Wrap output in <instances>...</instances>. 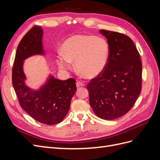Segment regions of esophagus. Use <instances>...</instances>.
I'll use <instances>...</instances> for the list:
<instances>
[{
  "label": "esophagus",
  "mask_w": 160,
  "mask_h": 160,
  "mask_svg": "<svg viewBox=\"0 0 160 160\" xmlns=\"http://www.w3.org/2000/svg\"><path fill=\"white\" fill-rule=\"evenodd\" d=\"M85 85V83H83V82H81V81H77V83H76V86H77V88H81V87H83Z\"/></svg>",
  "instance_id": "obj_1"
}]
</instances>
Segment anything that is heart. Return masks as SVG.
<instances>
[{"mask_svg":"<svg viewBox=\"0 0 160 160\" xmlns=\"http://www.w3.org/2000/svg\"><path fill=\"white\" fill-rule=\"evenodd\" d=\"M62 51L57 57L61 68L68 69L71 62H75L77 71L81 75L93 78L100 75L108 64L109 45L102 37L77 35L64 42Z\"/></svg>","mask_w":160,"mask_h":160,"instance_id":"heart-1","label":"heart"}]
</instances>
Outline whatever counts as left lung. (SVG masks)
Returning <instances> with one entry per match:
<instances>
[{
  "mask_svg": "<svg viewBox=\"0 0 160 160\" xmlns=\"http://www.w3.org/2000/svg\"><path fill=\"white\" fill-rule=\"evenodd\" d=\"M108 39L109 57L100 75L87 88L89 103L98 117L112 120L133 108L142 91V63L136 47L123 33L101 30Z\"/></svg>",
  "mask_w": 160,
  "mask_h": 160,
  "instance_id": "obj_1",
  "label": "left lung"
}]
</instances>
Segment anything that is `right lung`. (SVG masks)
I'll list each match as a JSON object with an SVG mask.
<instances>
[{
	"mask_svg": "<svg viewBox=\"0 0 160 160\" xmlns=\"http://www.w3.org/2000/svg\"><path fill=\"white\" fill-rule=\"evenodd\" d=\"M43 30L34 26L22 37L14 58L12 82L21 108L37 122L55 125L62 122L68 113L71 100L77 89L75 79L61 81L51 77L38 91H33L25 84L23 61L33 55L43 54Z\"/></svg>",
	"mask_w": 160,
	"mask_h": 160,
	"instance_id": "add662e5",
	"label": "right lung"
}]
</instances>
